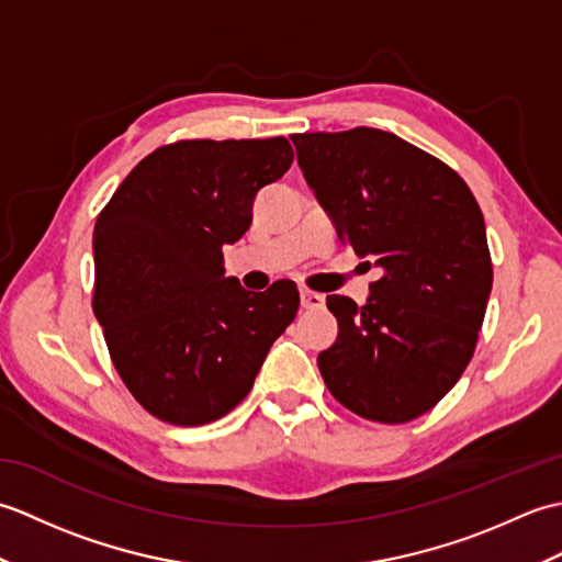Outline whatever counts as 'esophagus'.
<instances>
[{"label": "esophagus", "mask_w": 562, "mask_h": 562, "mask_svg": "<svg viewBox=\"0 0 562 562\" xmlns=\"http://www.w3.org/2000/svg\"><path fill=\"white\" fill-rule=\"evenodd\" d=\"M300 296H302V306L306 308V312H318V308H324V304H326V296L318 292H312V290H302Z\"/></svg>", "instance_id": "esophagus-1"}]
</instances>
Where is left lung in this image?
<instances>
[{
	"instance_id": "8db88e82",
	"label": "left lung",
	"mask_w": 562,
	"mask_h": 562,
	"mask_svg": "<svg viewBox=\"0 0 562 562\" xmlns=\"http://www.w3.org/2000/svg\"><path fill=\"white\" fill-rule=\"evenodd\" d=\"M292 142L340 241L384 270L367 304L326 300L338 340L318 355L321 376L364 420L411 423L447 396L479 342L493 290L483 212L451 166L384 130Z\"/></svg>"
}]
</instances>
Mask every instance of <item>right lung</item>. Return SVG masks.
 Masks as SVG:
<instances>
[{
	"mask_svg": "<svg viewBox=\"0 0 562 562\" xmlns=\"http://www.w3.org/2000/svg\"><path fill=\"white\" fill-rule=\"evenodd\" d=\"M292 161L284 137L181 139L147 154L101 210L93 314L123 384L159 420L198 427L234 411L294 321L292 280L246 292L222 268L256 193Z\"/></svg>",
	"mask_w": 562,
	"mask_h": 562,
	"instance_id": "right-lung-1",
	"label": "right lung"
}]
</instances>
